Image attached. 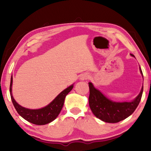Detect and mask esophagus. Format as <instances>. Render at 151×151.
Masks as SVG:
<instances>
[{
    "mask_svg": "<svg viewBox=\"0 0 151 151\" xmlns=\"http://www.w3.org/2000/svg\"><path fill=\"white\" fill-rule=\"evenodd\" d=\"M89 74L87 73H84L83 74H81V75L80 76V79L82 81H84V80H86V79H88L89 78Z\"/></svg>",
    "mask_w": 151,
    "mask_h": 151,
    "instance_id": "1",
    "label": "esophagus"
}]
</instances>
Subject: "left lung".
I'll return each mask as SVG.
<instances>
[{"label": "left lung", "mask_w": 151, "mask_h": 151, "mask_svg": "<svg viewBox=\"0 0 151 151\" xmlns=\"http://www.w3.org/2000/svg\"><path fill=\"white\" fill-rule=\"evenodd\" d=\"M131 55L134 57L133 55ZM140 71L142 75L140 68ZM88 86L90 90L88 103L92 112L98 119L109 123L119 122L131 115L139 105L143 92L142 86L139 94L133 101L118 103L107 99L100 91L94 88L92 83H88Z\"/></svg>", "instance_id": "obj_1"}]
</instances>
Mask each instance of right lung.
I'll use <instances>...</instances> for the list:
<instances>
[{
    "label": "right lung",
    "mask_w": 151,
    "mask_h": 151,
    "mask_svg": "<svg viewBox=\"0 0 151 151\" xmlns=\"http://www.w3.org/2000/svg\"><path fill=\"white\" fill-rule=\"evenodd\" d=\"M12 75L10 84V94L15 109L22 118L26 121L37 125H44L52 122L57 118L62 110L66 96L72 90L73 85L63 91L50 104L39 109H29L20 106L13 98L12 94Z\"/></svg>",
    "instance_id": "right-lung-1"
}]
</instances>
